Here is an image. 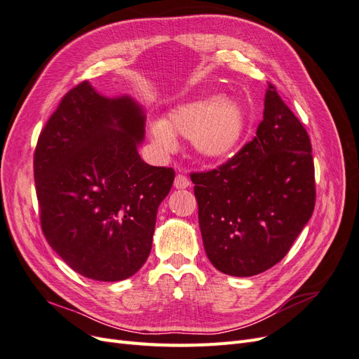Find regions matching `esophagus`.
Here are the masks:
<instances>
[{"label": "esophagus", "instance_id": "34e87169", "mask_svg": "<svg viewBox=\"0 0 359 359\" xmlns=\"http://www.w3.org/2000/svg\"><path fill=\"white\" fill-rule=\"evenodd\" d=\"M173 186L177 189H187L190 186V180L186 175H182V173H178L175 177V181H173Z\"/></svg>", "mask_w": 359, "mask_h": 359}]
</instances>
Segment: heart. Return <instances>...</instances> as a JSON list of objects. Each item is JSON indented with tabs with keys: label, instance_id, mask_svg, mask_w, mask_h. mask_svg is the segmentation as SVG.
Masks as SVG:
<instances>
[{
	"label": "heart",
	"instance_id": "heart-1",
	"mask_svg": "<svg viewBox=\"0 0 359 359\" xmlns=\"http://www.w3.org/2000/svg\"><path fill=\"white\" fill-rule=\"evenodd\" d=\"M245 124V111L240 103L208 95L173 107L165 123L151 126V137L165 149L175 145L173 135L187 137L205 160H222L241 142Z\"/></svg>",
	"mask_w": 359,
	"mask_h": 359
}]
</instances>
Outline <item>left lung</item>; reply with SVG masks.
Segmentation results:
<instances>
[{
  "label": "left lung",
  "mask_w": 359,
  "mask_h": 359,
  "mask_svg": "<svg viewBox=\"0 0 359 359\" xmlns=\"http://www.w3.org/2000/svg\"><path fill=\"white\" fill-rule=\"evenodd\" d=\"M190 178L206 256L235 277L278 264L316 202L309 133L273 83L253 140L219 168L191 172Z\"/></svg>",
  "instance_id": "1"
}]
</instances>
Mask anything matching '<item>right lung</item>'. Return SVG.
Here are the masks:
<instances>
[{
  "label": "right lung",
  "instance_id": "1",
  "mask_svg": "<svg viewBox=\"0 0 359 359\" xmlns=\"http://www.w3.org/2000/svg\"><path fill=\"white\" fill-rule=\"evenodd\" d=\"M145 116L128 99H106L83 81L40 132L34 180L43 235L76 273L119 281L151 252L160 202L175 170L137 154Z\"/></svg>",
  "mask_w": 359,
  "mask_h": 359
}]
</instances>
